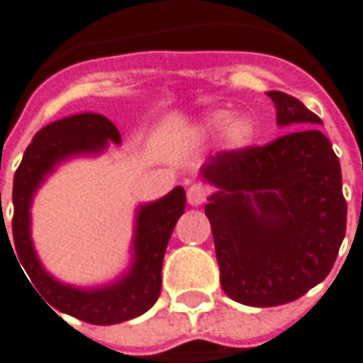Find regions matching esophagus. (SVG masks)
<instances>
[{"label":"esophagus","instance_id":"34e87169","mask_svg":"<svg viewBox=\"0 0 363 363\" xmlns=\"http://www.w3.org/2000/svg\"><path fill=\"white\" fill-rule=\"evenodd\" d=\"M208 198H210L208 186H203V184H191V186L187 187V201L191 206H201L203 201H208Z\"/></svg>","mask_w":363,"mask_h":363}]
</instances>
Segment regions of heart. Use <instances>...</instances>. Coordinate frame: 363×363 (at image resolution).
<instances>
[{"instance_id": "heart-1", "label": "heart", "mask_w": 363, "mask_h": 363, "mask_svg": "<svg viewBox=\"0 0 363 363\" xmlns=\"http://www.w3.org/2000/svg\"><path fill=\"white\" fill-rule=\"evenodd\" d=\"M232 117V113L228 109H216L211 111L208 118L203 119V130L206 131H218L221 128H225V143L230 147H245L250 143L254 142L255 135H257V123H255L254 118L250 116H235Z\"/></svg>"}]
</instances>
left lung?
<instances>
[{"label": "left lung", "instance_id": "left-lung-1", "mask_svg": "<svg viewBox=\"0 0 363 363\" xmlns=\"http://www.w3.org/2000/svg\"><path fill=\"white\" fill-rule=\"evenodd\" d=\"M279 125L266 145L211 155L203 177L220 187L206 206L220 281L232 300L272 308L301 298L332 272L346 235L340 160L300 99L267 91Z\"/></svg>", "mask_w": 363, "mask_h": 363}]
</instances>
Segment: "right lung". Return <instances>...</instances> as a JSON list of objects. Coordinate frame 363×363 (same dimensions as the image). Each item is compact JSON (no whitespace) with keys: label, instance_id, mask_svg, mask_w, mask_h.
Here are the masks:
<instances>
[{"label":"right lung","instance_id":"add662e5","mask_svg":"<svg viewBox=\"0 0 363 363\" xmlns=\"http://www.w3.org/2000/svg\"><path fill=\"white\" fill-rule=\"evenodd\" d=\"M109 140L119 143L121 135L118 128L99 113L72 116L53 121L38 131L33 142L29 143L23 153V160L13 177V220H11L13 240L11 242L7 235L6 221H1L4 225L1 230L6 232L7 242L9 245L13 244L11 252L16 250L13 255L18 254L16 259H19V264L26 269L33 289L40 291V296H43L45 301L55 310L96 325L133 320L143 312H147L157 301L162 291V264H164L165 247L179 216L186 210L184 187H176L160 201L143 206L138 216V230L133 240L135 242L133 269L121 281L109 288L84 291V289L63 286L48 276L40 266L29 240L31 196L57 162L74 153L99 152L108 145Z\"/></svg>","mask_w":363,"mask_h":363}]
</instances>
